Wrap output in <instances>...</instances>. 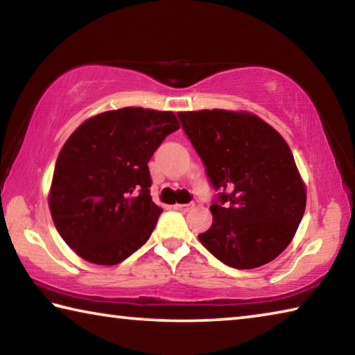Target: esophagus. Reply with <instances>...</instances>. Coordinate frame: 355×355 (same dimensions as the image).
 Instances as JSON below:
<instances>
[{
	"instance_id": "1",
	"label": "esophagus",
	"mask_w": 355,
	"mask_h": 355,
	"mask_svg": "<svg viewBox=\"0 0 355 355\" xmlns=\"http://www.w3.org/2000/svg\"><path fill=\"white\" fill-rule=\"evenodd\" d=\"M194 207V203H175V205H173V209H177V211H189V209Z\"/></svg>"
}]
</instances>
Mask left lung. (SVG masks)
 <instances>
[{"label": "left lung", "mask_w": 355, "mask_h": 355, "mask_svg": "<svg viewBox=\"0 0 355 355\" xmlns=\"http://www.w3.org/2000/svg\"><path fill=\"white\" fill-rule=\"evenodd\" d=\"M178 117L211 184L222 191L200 243L235 269L272 261L293 241L307 203L290 146L248 111H184Z\"/></svg>", "instance_id": "1"}]
</instances>
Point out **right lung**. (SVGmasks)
I'll use <instances>...</instances> for the list:
<instances>
[{
    "label": "right lung",
    "mask_w": 355,
    "mask_h": 355,
    "mask_svg": "<svg viewBox=\"0 0 355 355\" xmlns=\"http://www.w3.org/2000/svg\"><path fill=\"white\" fill-rule=\"evenodd\" d=\"M178 128L172 111L130 106L89 117L65 141L48 207L83 260L114 266L146 244L163 213L150 197L147 163Z\"/></svg>",
    "instance_id": "add662e5"
}]
</instances>
